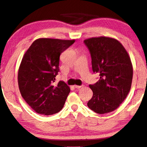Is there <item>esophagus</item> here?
<instances>
[{"mask_svg":"<svg viewBox=\"0 0 147 147\" xmlns=\"http://www.w3.org/2000/svg\"><path fill=\"white\" fill-rule=\"evenodd\" d=\"M82 86H77V85H74V87L75 88H77V89H78V88H82Z\"/></svg>","mask_w":147,"mask_h":147,"instance_id":"obj_1","label":"esophagus"}]
</instances>
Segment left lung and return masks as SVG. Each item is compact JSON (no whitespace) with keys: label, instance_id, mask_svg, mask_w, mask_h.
Instances as JSON below:
<instances>
[{"label":"left lung","instance_id":"obj_1","mask_svg":"<svg viewBox=\"0 0 147 147\" xmlns=\"http://www.w3.org/2000/svg\"><path fill=\"white\" fill-rule=\"evenodd\" d=\"M92 57V70L99 80L90 85L93 96L88 107L97 114L113 112L124 101L131 89L133 66L125 48L115 38L92 37L84 40Z\"/></svg>","mask_w":147,"mask_h":147}]
</instances>
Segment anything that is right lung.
Masks as SVG:
<instances>
[{
	"label": "right lung",
	"instance_id": "right-lung-1",
	"mask_svg": "<svg viewBox=\"0 0 147 147\" xmlns=\"http://www.w3.org/2000/svg\"><path fill=\"white\" fill-rule=\"evenodd\" d=\"M75 40L40 38L23 55L18 69L20 94L36 112L52 115L63 109L70 91L63 81L53 85L59 72V56Z\"/></svg>",
	"mask_w": 147,
	"mask_h": 147
}]
</instances>
